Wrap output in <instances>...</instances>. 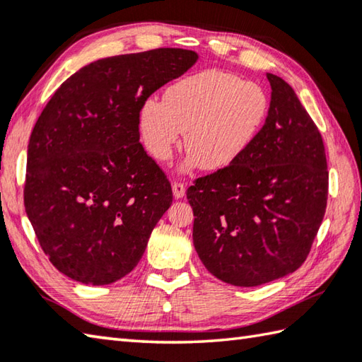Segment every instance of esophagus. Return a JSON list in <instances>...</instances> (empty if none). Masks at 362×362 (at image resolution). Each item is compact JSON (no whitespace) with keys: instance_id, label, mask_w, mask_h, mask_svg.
I'll return each instance as SVG.
<instances>
[{"instance_id":"esophagus-1","label":"esophagus","mask_w":362,"mask_h":362,"mask_svg":"<svg viewBox=\"0 0 362 362\" xmlns=\"http://www.w3.org/2000/svg\"><path fill=\"white\" fill-rule=\"evenodd\" d=\"M185 183L182 182H174L173 183V193H174V197L175 199H182L183 196H185Z\"/></svg>"}]
</instances>
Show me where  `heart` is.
Wrapping results in <instances>:
<instances>
[{"instance_id": "heart-1", "label": "heart", "mask_w": 362, "mask_h": 362, "mask_svg": "<svg viewBox=\"0 0 362 362\" xmlns=\"http://www.w3.org/2000/svg\"><path fill=\"white\" fill-rule=\"evenodd\" d=\"M268 108L259 84L209 69L168 88L163 103L146 102L139 112L141 136L148 153L165 163L182 146L185 132V169L223 171L250 151Z\"/></svg>"}]
</instances>
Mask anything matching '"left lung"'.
<instances>
[{
    "instance_id": "obj_1",
    "label": "left lung",
    "mask_w": 362,
    "mask_h": 362,
    "mask_svg": "<svg viewBox=\"0 0 362 362\" xmlns=\"http://www.w3.org/2000/svg\"><path fill=\"white\" fill-rule=\"evenodd\" d=\"M267 78L270 108L250 151L187 191L197 256L218 279L238 287L298 270L327 210L322 134L295 90L279 76Z\"/></svg>"
}]
</instances>
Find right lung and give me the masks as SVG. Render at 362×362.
Wrapping results in <instances>:
<instances>
[{"label":"right lung","instance_id":"add662e5","mask_svg":"<svg viewBox=\"0 0 362 362\" xmlns=\"http://www.w3.org/2000/svg\"><path fill=\"white\" fill-rule=\"evenodd\" d=\"M197 54L155 48L81 67L56 89L28 144L25 210L48 260L83 284L129 274L173 204L139 143V112Z\"/></svg>","mask_w":362,"mask_h":362}]
</instances>
